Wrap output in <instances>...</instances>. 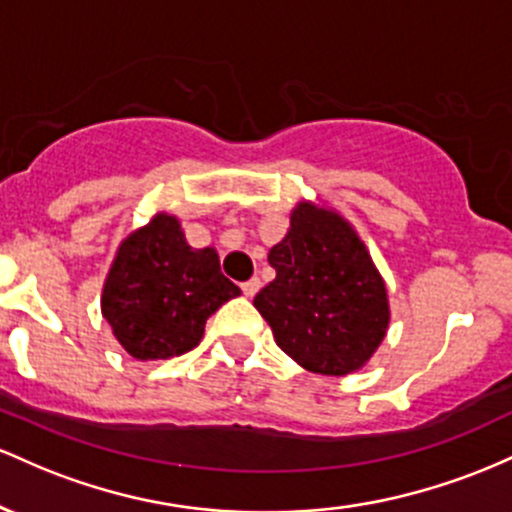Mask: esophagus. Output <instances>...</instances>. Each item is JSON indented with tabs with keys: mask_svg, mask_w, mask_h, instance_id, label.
<instances>
[{
	"mask_svg": "<svg viewBox=\"0 0 512 512\" xmlns=\"http://www.w3.org/2000/svg\"><path fill=\"white\" fill-rule=\"evenodd\" d=\"M258 287H261V280L251 278V280H246V283H241V292H244L246 297H254L258 292Z\"/></svg>",
	"mask_w": 512,
	"mask_h": 512,
	"instance_id": "obj_1",
	"label": "esophagus"
}]
</instances>
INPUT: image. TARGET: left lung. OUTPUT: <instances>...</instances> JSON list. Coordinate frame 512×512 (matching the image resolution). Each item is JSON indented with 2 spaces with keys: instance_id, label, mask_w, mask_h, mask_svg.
Masks as SVG:
<instances>
[{
  "instance_id": "left-lung-1",
  "label": "left lung",
  "mask_w": 512,
  "mask_h": 512,
  "mask_svg": "<svg viewBox=\"0 0 512 512\" xmlns=\"http://www.w3.org/2000/svg\"><path fill=\"white\" fill-rule=\"evenodd\" d=\"M268 263L275 280L254 307L280 350L321 375L363 367L387 333L389 304L384 280L348 222L300 203Z\"/></svg>"
}]
</instances>
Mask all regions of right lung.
Listing matches in <instances>:
<instances>
[{"label": "right lung", "mask_w": 512, "mask_h": 512, "mask_svg": "<svg viewBox=\"0 0 512 512\" xmlns=\"http://www.w3.org/2000/svg\"><path fill=\"white\" fill-rule=\"evenodd\" d=\"M239 292L215 249H193L176 217L157 215L120 244L101 309L132 358L166 360L198 346L210 314Z\"/></svg>", "instance_id": "add662e5"}]
</instances>
